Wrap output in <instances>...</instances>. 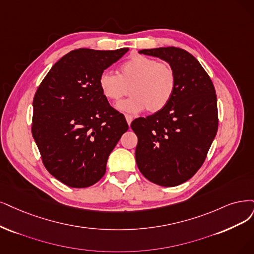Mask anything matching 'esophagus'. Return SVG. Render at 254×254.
<instances>
[{
  "instance_id": "34e87169",
  "label": "esophagus",
  "mask_w": 254,
  "mask_h": 254,
  "mask_svg": "<svg viewBox=\"0 0 254 254\" xmlns=\"http://www.w3.org/2000/svg\"><path fill=\"white\" fill-rule=\"evenodd\" d=\"M126 119H127V125L130 126V124H132V121H133V117L129 116V115H126Z\"/></svg>"
}]
</instances>
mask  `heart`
I'll use <instances>...</instances> for the list:
<instances>
[{"instance_id":"heart-1","label":"heart","mask_w":254,"mask_h":254,"mask_svg":"<svg viewBox=\"0 0 254 254\" xmlns=\"http://www.w3.org/2000/svg\"><path fill=\"white\" fill-rule=\"evenodd\" d=\"M98 86L103 97L117 101L130 93L128 99L115 106L119 112L136 115L145 110L162 111L170 103L176 88V73L170 64L145 55H134L120 65L119 74L102 71Z\"/></svg>"}]
</instances>
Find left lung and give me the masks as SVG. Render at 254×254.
<instances>
[{
  "instance_id": "left-lung-1",
  "label": "left lung",
  "mask_w": 254,
  "mask_h": 254,
  "mask_svg": "<svg viewBox=\"0 0 254 254\" xmlns=\"http://www.w3.org/2000/svg\"><path fill=\"white\" fill-rule=\"evenodd\" d=\"M139 53L170 64L176 73V88L162 111L130 125L138 137L137 166L151 182L177 186L198 172L217 135L215 90L198 60L183 49L162 47Z\"/></svg>"
}]
</instances>
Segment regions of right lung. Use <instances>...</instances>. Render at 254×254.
Here are the masks:
<instances>
[{"instance_id": "1", "label": "right lung", "mask_w": 254, "mask_h": 254, "mask_svg": "<svg viewBox=\"0 0 254 254\" xmlns=\"http://www.w3.org/2000/svg\"><path fill=\"white\" fill-rule=\"evenodd\" d=\"M127 51L73 50L53 64L35 93L34 141L47 171L70 187L98 182L111 152L128 128L98 86L100 73Z\"/></svg>"}]
</instances>
